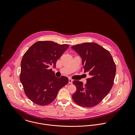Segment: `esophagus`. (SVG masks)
Wrapping results in <instances>:
<instances>
[{"label": "esophagus", "mask_w": 135, "mask_h": 135, "mask_svg": "<svg viewBox=\"0 0 135 135\" xmlns=\"http://www.w3.org/2000/svg\"><path fill=\"white\" fill-rule=\"evenodd\" d=\"M73 83V79H71V78H69V84H72Z\"/></svg>", "instance_id": "34e87169"}]
</instances>
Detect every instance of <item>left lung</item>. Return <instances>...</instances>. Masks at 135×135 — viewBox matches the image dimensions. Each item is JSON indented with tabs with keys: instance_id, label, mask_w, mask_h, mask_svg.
Instances as JSON below:
<instances>
[{
	"instance_id": "obj_1",
	"label": "left lung",
	"mask_w": 135,
	"mask_h": 135,
	"mask_svg": "<svg viewBox=\"0 0 135 135\" xmlns=\"http://www.w3.org/2000/svg\"><path fill=\"white\" fill-rule=\"evenodd\" d=\"M82 58L84 72L90 77L87 83L74 80L76 91L72 95L79 106L91 108L98 104L112 89L115 76L116 65L111 54L95 42H84L72 46Z\"/></svg>"
}]
</instances>
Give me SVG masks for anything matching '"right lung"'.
<instances>
[{
	"mask_svg": "<svg viewBox=\"0 0 135 135\" xmlns=\"http://www.w3.org/2000/svg\"><path fill=\"white\" fill-rule=\"evenodd\" d=\"M52 41H38L26 51L21 63L20 81L26 96L39 105L51 103L60 89L67 85L68 77H56L50 69L69 48Z\"/></svg>",
	"mask_w": 135,
	"mask_h": 135,
	"instance_id": "obj_1",
	"label": "right lung"
}]
</instances>
